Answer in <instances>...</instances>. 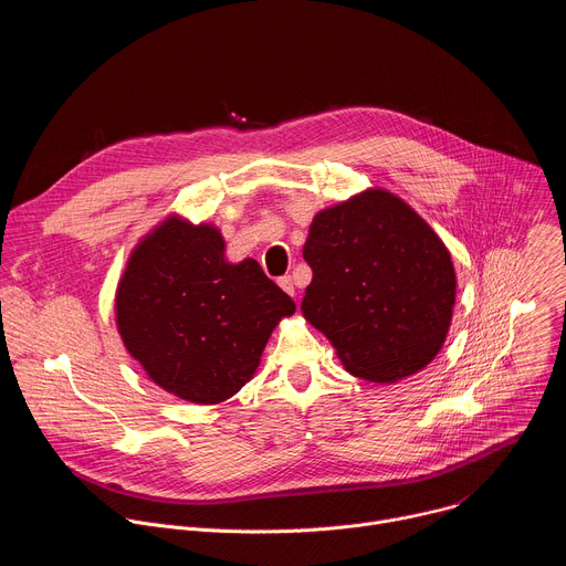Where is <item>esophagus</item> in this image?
Returning a JSON list of instances; mask_svg holds the SVG:
<instances>
[{
    "label": "esophagus",
    "instance_id": "esophagus-1",
    "mask_svg": "<svg viewBox=\"0 0 566 566\" xmlns=\"http://www.w3.org/2000/svg\"><path fill=\"white\" fill-rule=\"evenodd\" d=\"M277 284H280V289H282L284 293H289L291 297H295V284H293V277H291V275L280 277V280H277Z\"/></svg>",
    "mask_w": 566,
    "mask_h": 566
}]
</instances>
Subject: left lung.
<instances>
[{
	"label": "left lung",
	"mask_w": 566,
	"mask_h": 566,
	"mask_svg": "<svg viewBox=\"0 0 566 566\" xmlns=\"http://www.w3.org/2000/svg\"><path fill=\"white\" fill-rule=\"evenodd\" d=\"M302 255L313 271L302 315L349 374L396 382L441 352L457 273L441 237L400 197L369 188L319 210Z\"/></svg>",
	"instance_id": "obj_1"
}]
</instances>
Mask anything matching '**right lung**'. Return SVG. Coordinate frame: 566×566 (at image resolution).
<instances>
[{
    "label": "right lung",
    "mask_w": 566,
    "mask_h": 566,
    "mask_svg": "<svg viewBox=\"0 0 566 566\" xmlns=\"http://www.w3.org/2000/svg\"><path fill=\"white\" fill-rule=\"evenodd\" d=\"M114 313L125 349L151 382L217 406L255 376L295 302L255 260L228 262L217 226L175 212L129 253Z\"/></svg>",
    "instance_id": "1"
}]
</instances>
